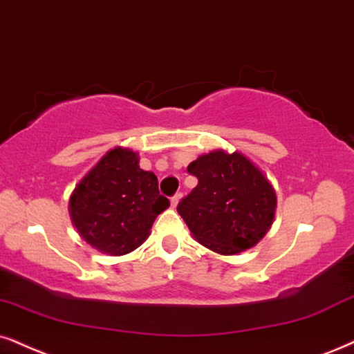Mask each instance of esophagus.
Wrapping results in <instances>:
<instances>
[{
    "instance_id": "obj_1",
    "label": "esophagus",
    "mask_w": 354,
    "mask_h": 354,
    "mask_svg": "<svg viewBox=\"0 0 354 354\" xmlns=\"http://www.w3.org/2000/svg\"><path fill=\"white\" fill-rule=\"evenodd\" d=\"M180 199H181V194L173 196V198H171V207H176L178 203H180Z\"/></svg>"
}]
</instances>
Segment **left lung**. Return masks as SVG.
<instances>
[{
    "instance_id": "1",
    "label": "left lung",
    "mask_w": 354,
    "mask_h": 354,
    "mask_svg": "<svg viewBox=\"0 0 354 354\" xmlns=\"http://www.w3.org/2000/svg\"><path fill=\"white\" fill-rule=\"evenodd\" d=\"M198 186L178 204L192 236L214 253L253 248L271 229L276 191L266 174L241 151L212 150L189 163Z\"/></svg>"
}]
</instances>
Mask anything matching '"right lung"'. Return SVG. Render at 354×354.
Here are the masks:
<instances>
[{
	"mask_svg": "<svg viewBox=\"0 0 354 354\" xmlns=\"http://www.w3.org/2000/svg\"><path fill=\"white\" fill-rule=\"evenodd\" d=\"M137 151L115 147L93 167L70 196L73 227L91 248L122 257L149 239L155 218L169 207L158 180L138 167Z\"/></svg>",
	"mask_w": 354,
	"mask_h": 354,
	"instance_id": "1",
	"label": "right lung"
}]
</instances>
